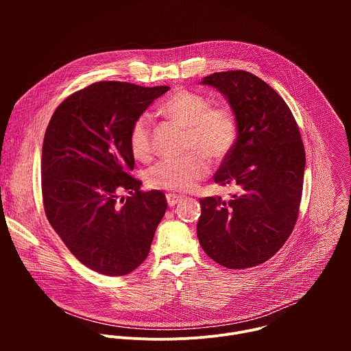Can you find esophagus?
I'll return each instance as SVG.
<instances>
[{
    "instance_id": "34e87169",
    "label": "esophagus",
    "mask_w": 351,
    "mask_h": 351,
    "mask_svg": "<svg viewBox=\"0 0 351 351\" xmlns=\"http://www.w3.org/2000/svg\"><path fill=\"white\" fill-rule=\"evenodd\" d=\"M183 199V197L180 194H175V193H169L167 194V202L169 207H175L176 204H179Z\"/></svg>"
}]
</instances>
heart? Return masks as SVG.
Here are the masks:
<instances>
[{
	"instance_id": "b5f03b06",
	"label": "heart",
	"mask_w": 351,
	"mask_h": 351,
	"mask_svg": "<svg viewBox=\"0 0 351 351\" xmlns=\"http://www.w3.org/2000/svg\"><path fill=\"white\" fill-rule=\"evenodd\" d=\"M160 111L187 129L186 149L194 153L179 160L158 161L147 171V183L157 189L189 191L208 176L211 168L208 158L221 162L230 154L237 138L236 118L228 108H213L206 97L189 90L171 94L164 99ZM129 148L132 156L140 161L153 156L152 119L148 115L143 114L133 122Z\"/></svg>"
}]
</instances>
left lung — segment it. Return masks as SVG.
<instances>
[{"instance_id":"left-lung-1","label":"left lung","mask_w":351,"mask_h":351,"mask_svg":"<svg viewBox=\"0 0 351 351\" xmlns=\"http://www.w3.org/2000/svg\"><path fill=\"white\" fill-rule=\"evenodd\" d=\"M202 83L225 95L234 114L237 138L214 180L239 191L226 202L219 195L199 199L197 237L219 265L252 268L275 256L295 225L304 145L283 98L256 75L215 72Z\"/></svg>"}]
</instances>
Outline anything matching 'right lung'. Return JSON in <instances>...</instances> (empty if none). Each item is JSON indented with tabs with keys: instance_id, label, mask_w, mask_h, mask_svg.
I'll use <instances>...</instances> for the list:
<instances>
[{
	"instance_id": "obj_1",
	"label": "right lung",
	"mask_w": 351,
	"mask_h": 351,
	"mask_svg": "<svg viewBox=\"0 0 351 351\" xmlns=\"http://www.w3.org/2000/svg\"><path fill=\"white\" fill-rule=\"evenodd\" d=\"M168 86L98 82L69 95L47 126L41 191L48 222L87 268L107 276L134 271L167 211L162 191H141L129 175L133 122ZM130 195L122 205L119 194Z\"/></svg>"
}]
</instances>
